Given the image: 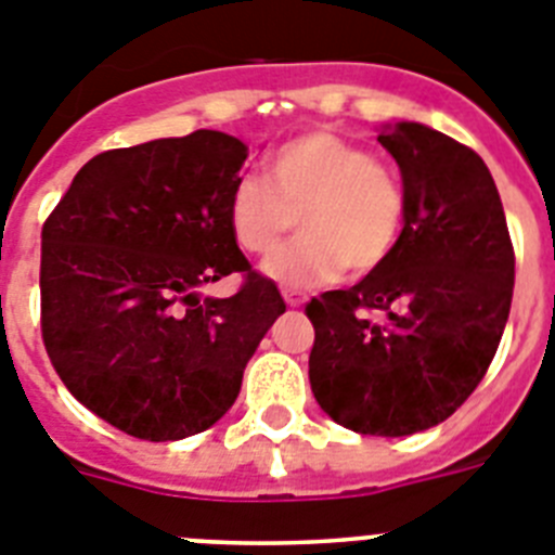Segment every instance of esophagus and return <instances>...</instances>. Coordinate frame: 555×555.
I'll return each mask as SVG.
<instances>
[{
	"mask_svg": "<svg viewBox=\"0 0 555 555\" xmlns=\"http://www.w3.org/2000/svg\"><path fill=\"white\" fill-rule=\"evenodd\" d=\"M283 300H286V306H292V308H300L302 302H306V294H300V292H292V288H283Z\"/></svg>",
	"mask_w": 555,
	"mask_h": 555,
	"instance_id": "1",
	"label": "esophagus"
}]
</instances>
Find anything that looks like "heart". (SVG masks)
<instances>
[{"label": "heart", "instance_id": "b5f03b06", "mask_svg": "<svg viewBox=\"0 0 555 555\" xmlns=\"http://www.w3.org/2000/svg\"><path fill=\"white\" fill-rule=\"evenodd\" d=\"M300 217V238L263 261L283 288L338 281L345 267L366 274L400 244L405 191L391 169L333 132H306L269 158V180H235L228 222L244 253L267 255Z\"/></svg>", "mask_w": 555, "mask_h": 555}]
</instances>
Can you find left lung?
Here are the masks:
<instances>
[{
    "instance_id": "1",
    "label": "left lung",
    "mask_w": 555,
    "mask_h": 555,
    "mask_svg": "<svg viewBox=\"0 0 555 555\" xmlns=\"http://www.w3.org/2000/svg\"><path fill=\"white\" fill-rule=\"evenodd\" d=\"M377 141L400 166L403 233L384 267L306 306L308 377L333 423L411 436L444 423L487 375L512 311L514 249L469 146L420 121L386 125Z\"/></svg>"
}]
</instances>
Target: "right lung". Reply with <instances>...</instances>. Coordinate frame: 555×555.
Segmentation results:
<instances>
[{"label":"right lung","instance_id":"obj_1","mask_svg":"<svg viewBox=\"0 0 555 555\" xmlns=\"http://www.w3.org/2000/svg\"><path fill=\"white\" fill-rule=\"evenodd\" d=\"M249 150L219 130L88 160L41 230V333L66 389L113 428L178 442L228 414L286 311L235 244L228 203ZM233 271V298L198 297Z\"/></svg>","mask_w":555,"mask_h":555}]
</instances>
